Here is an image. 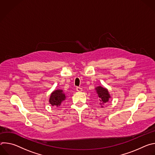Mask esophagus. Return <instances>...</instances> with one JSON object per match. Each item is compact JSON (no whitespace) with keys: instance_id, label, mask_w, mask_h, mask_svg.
Returning <instances> with one entry per match:
<instances>
[{"instance_id":"1","label":"esophagus","mask_w":155,"mask_h":155,"mask_svg":"<svg viewBox=\"0 0 155 155\" xmlns=\"http://www.w3.org/2000/svg\"><path fill=\"white\" fill-rule=\"evenodd\" d=\"M76 89H77V91L78 92H81L82 91V88L80 87H77Z\"/></svg>"}]
</instances>
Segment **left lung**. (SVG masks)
Here are the masks:
<instances>
[{
    "label": "left lung",
    "mask_w": 155,
    "mask_h": 155,
    "mask_svg": "<svg viewBox=\"0 0 155 155\" xmlns=\"http://www.w3.org/2000/svg\"><path fill=\"white\" fill-rule=\"evenodd\" d=\"M96 90L97 93L98 94V96L100 98V101L103 103L107 102L108 101V99L110 98L107 90L102 86H98L96 87Z\"/></svg>",
    "instance_id": "8db88e82"
}]
</instances>
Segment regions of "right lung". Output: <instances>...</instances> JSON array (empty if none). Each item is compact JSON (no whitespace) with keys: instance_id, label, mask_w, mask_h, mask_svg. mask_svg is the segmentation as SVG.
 Listing matches in <instances>:
<instances>
[{"instance_id":"obj_1","label":"right lung","mask_w":155,"mask_h":155,"mask_svg":"<svg viewBox=\"0 0 155 155\" xmlns=\"http://www.w3.org/2000/svg\"><path fill=\"white\" fill-rule=\"evenodd\" d=\"M65 99V96L62 90H58L53 91L50 98V103L52 105H60L61 102Z\"/></svg>"}]
</instances>
